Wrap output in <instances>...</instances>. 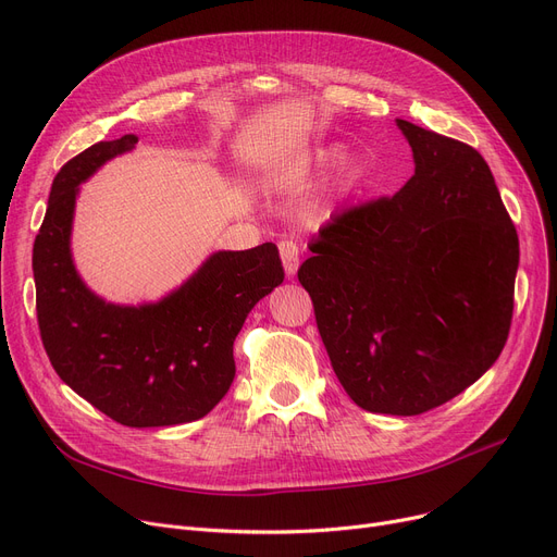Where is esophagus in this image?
<instances>
[{"label": "esophagus", "mask_w": 557, "mask_h": 557, "mask_svg": "<svg viewBox=\"0 0 557 557\" xmlns=\"http://www.w3.org/2000/svg\"><path fill=\"white\" fill-rule=\"evenodd\" d=\"M280 257H282V263H284V271L288 277H294L298 273V267H300V248L296 242L290 239H284L280 242Z\"/></svg>", "instance_id": "1"}]
</instances>
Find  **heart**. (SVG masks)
I'll return each mask as SVG.
<instances>
[{
    "instance_id": "obj_1",
    "label": "heart",
    "mask_w": 557,
    "mask_h": 557,
    "mask_svg": "<svg viewBox=\"0 0 557 557\" xmlns=\"http://www.w3.org/2000/svg\"><path fill=\"white\" fill-rule=\"evenodd\" d=\"M343 156H345L343 146H338V144L323 146V149H315L311 153V164L315 169H330V166H336L343 160ZM357 175H359V164L349 160L345 164V178L355 181ZM296 183H298V173H294V171H275V173L269 175V187L277 189V191H290L296 187ZM323 216H320V219H323Z\"/></svg>"
}]
</instances>
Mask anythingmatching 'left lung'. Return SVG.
<instances>
[{"label":"left lung","instance_id":"obj_1","mask_svg":"<svg viewBox=\"0 0 557 557\" xmlns=\"http://www.w3.org/2000/svg\"><path fill=\"white\" fill-rule=\"evenodd\" d=\"M416 173L336 214L298 271L345 393L370 413L420 416L472 386L508 338L517 230L462 141L397 120Z\"/></svg>","mask_w":557,"mask_h":557}]
</instances>
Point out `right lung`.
Returning a JSON list of instances; mask_svg holds the SVG:
<instances>
[{"label":"right lung","instance_id":"add662e5","mask_svg":"<svg viewBox=\"0 0 557 557\" xmlns=\"http://www.w3.org/2000/svg\"><path fill=\"white\" fill-rule=\"evenodd\" d=\"M137 137L99 141L53 178L34 244L38 325L58 376L124 426L208 416L232 386V345L252 307L284 280L275 244L219 250L156 302L114 305L83 282L72 257L81 185Z\"/></svg>","mask_w":557,"mask_h":557}]
</instances>
